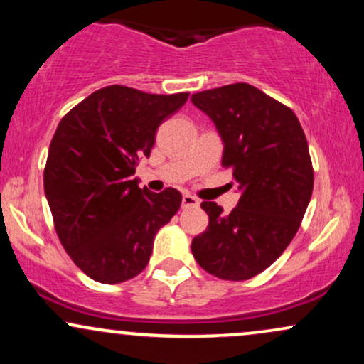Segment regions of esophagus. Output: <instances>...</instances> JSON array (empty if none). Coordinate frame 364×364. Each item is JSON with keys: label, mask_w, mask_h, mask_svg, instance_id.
<instances>
[{"label": "esophagus", "mask_w": 364, "mask_h": 364, "mask_svg": "<svg viewBox=\"0 0 364 364\" xmlns=\"http://www.w3.org/2000/svg\"><path fill=\"white\" fill-rule=\"evenodd\" d=\"M181 203H183V208H193V207H198L200 205L198 198H195V196L190 195V193L183 195Z\"/></svg>", "instance_id": "obj_1"}]
</instances>
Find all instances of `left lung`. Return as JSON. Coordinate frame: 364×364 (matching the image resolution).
Returning <instances> with one entry per match:
<instances>
[{"mask_svg":"<svg viewBox=\"0 0 364 364\" xmlns=\"http://www.w3.org/2000/svg\"><path fill=\"white\" fill-rule=\"evenodd\" d=\"M191 102L214 121L241 198L231 214L203 202L208 225L191 252L203 270L246 281L281 257L301 225L313 191V166L299 119L250 83L196 92Z\"/></svg>","mask_w":364,"mask_h":364,"instance_id":"1","label":"left lung"}]
</instances>
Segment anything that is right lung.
Returning a JSON list of instances; mask_svg holds the SVG:
<instances>
[{"mask_svg":"<svg viewBox=\"0 0 364 364\" xmlns=\"http://www.w3.org/2000/svg\"><path fill=\"white\" fill-rule=\"evenodd\" d=\"M132 87L95 90L58 124L44 169L54 228L75 265L94 281L119 284L147 267L154 236L181 205V193H154L133 178L159 124L188 101Z\"/></svg>","mask_w":364,"mask_h":364,"instance_id":"right-lung-1","label":"right lung"}]
</instances>
